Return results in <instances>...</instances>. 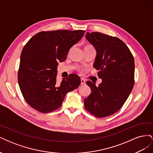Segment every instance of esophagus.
Wrapping results in <instances>:
<instances>
[{"label":"esophagus","instance_id":"obj_1","mask_svg":"<svg viewBox=\"0 0 153 153\" xmlns=\"http://www.w3.org/2000/svg\"><path fill=\"white\" fill-rule=\"evenodd\" d=\"M85 80L84 79H83V78H82L81 79V85H85Z\"/></svg>","mask_w":153,"mask_h":153}]
</instances>
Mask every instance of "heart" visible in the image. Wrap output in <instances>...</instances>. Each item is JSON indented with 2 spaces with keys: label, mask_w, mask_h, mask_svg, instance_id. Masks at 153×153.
<instances>
[{
  "label": "heart",
  "mask_w": 153,
  "mask_h": 153,
  "mask_svg": "<svg viewBox=\"0 0 153 153\" xmlns=\"http://www.w3.org/2000/svg\"><path fill=\"white\" fill-rule=\"evenodd\" d=\"M87 46H91V45H87Z\"/></svg>",
  "instance_id": "b5f03b06"
}]
</instances>
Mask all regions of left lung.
I'll return each instance as SVG.
<instances>
[{"mask_svg":"<svg viewBox=\"0 0 153 153\" xmlns=\"http://www.w3.org/2000/svg\"><path fill=\"white\" fill-rule=\"evenodd\" d=\"M85 38L94 46L96 57L93 66L100 71L102 82L87 81L91 90L84 100L85 109L97 117L117 112L130 94L134 85L135 62L132 53L122 40L98 32H87Z\"/></svg>","mask_w":153,"mask_h":153,"instance_id":"1","label":"left lung"}]
</instances>
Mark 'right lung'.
Returning a JSON list of instances; mask_svg holds the SVG:
<instances>
[{
	"label": "right lung",
	"mask_w": 153,
	"mask_h": 153,
	"mask_svg": "<svg viewBox=\"0 0 153 153\" xmlns=\"http://www.w3.org/2000/svg\"><path fill=\"white\" fill-rule=\"evenodd\" d=\"M85 30H58L38 32L24 46L20 56L18 82L22 94L32 108L42 113L57 110L68 92L80 85V78L71 74L57 82L58 62L67 58L69 49Z\"/></svg>",
	"instance_id": "add662e5"
}]
</instances>
